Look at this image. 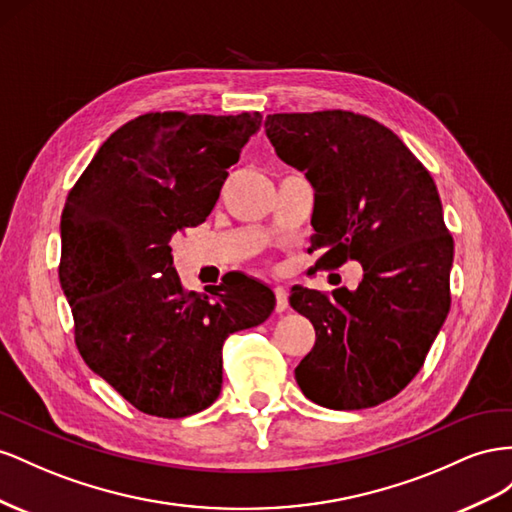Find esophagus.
<instances>
[{
	"instance_id": "obj_1",
	"label": "esophagus",
	"mask_w": 512,
	"mask_h": 512,
	"mask_svg": "<svg viewBox=\"0 0 512 512\" xmlns=\"http://www.w3.org/2000/svg\"><path fill=\"white\" fill-rule=\"evenodd\" d=\"M274 296H276V311H279V313L287 311V306H289L287 289L285 287H274Z\"/></svg>"
}]
</instances>
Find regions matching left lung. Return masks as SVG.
<instances>
[{"instance_id":"obj_1","label":"left lung","mask_w":512,"mask_h":512,"mask_svg":"<svg viewBox=\"0 0 512 512\" xmlns=\"http://www.w3.org/2000/svg\"><path fill=\"white\" fill-rule=\"evenodd\" d=\"M266 135L315 188L309 253L326 248L315 270L349 259L364 270L354 291L291 289L289 304L315 328L296 382L328 410L397 397L450 309L455 244L431 173L390 128L352 111L274 113Z\"/></svg>"}]
</instances>
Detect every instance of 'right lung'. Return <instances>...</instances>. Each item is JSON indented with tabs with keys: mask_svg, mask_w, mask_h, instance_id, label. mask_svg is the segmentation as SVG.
<instances>
[{
	"mask_svg": "<svg viewBox=\"0 0 512 512\" xmlns=\"http://www.w3.org/2000/svg\"><path fill=\"white\" fill-rule=\"evenodd\" d=\"M259 113H145L100 145L62 212L60 283L75 343L96 375L139 412L184 418L223 386V343L274 311L244 274L210 296L186 291L171 238L206 221Z\"/></svg>",
	"mask_w": 512,
	"mask_h": 512,
	"instance_id": "obj_1",
	"label": "right lung"
}]
</instances>
